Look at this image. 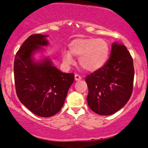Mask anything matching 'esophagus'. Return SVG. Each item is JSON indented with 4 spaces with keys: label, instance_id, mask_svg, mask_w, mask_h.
I'll use <instances>...</instances> for the list:
<instances>
[{
    "label": "esophagus",
    "instance_id": "obj_1",
    "mask_svg": "<svg viewBox=\"0 0 148 148\" xmlns=\"http://www.w3.org/2000/svg\"><path fill=\"white\" fill-rule=\"evenodd\" d=\"M74 78H75L76 81H80L82 79V77L79 74H75L74 75Z\"/></svg>",
    "mask_w": 148,
    "mask_h": 148
}]
</instances>
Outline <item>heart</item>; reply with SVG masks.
<instances>
[{
  "label": "heart",
  "instance_id": "obj_1",
  "mask_svg": "<svg viewBox=\"0 0 148 148\" xmlns=\"http://www.w3.org/2000/svg\"><path fill=\"white\" fill-rule=\"evenodd\" d=\"M69 51L63 50L62 56L67 65L74 63L73 56L78 58L79 64L87 71H96L102 68L110 56V46L103 38H79L69 44Z\"/></svg>",
  "mask_w": 148,
  "mask_h": 148
}]
</instances>
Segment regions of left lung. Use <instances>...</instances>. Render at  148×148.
I'll return each mask as SVG.
<instances>
[{
    "label": "left lung",
    "instance_id": "8db88e82",
    "mask_svg": "<svg viewBox=\"0 0 148 148\" xmlns=\"http://www.w3.org/2000/svg\"><path fill=\"white\" fill-rule=\"evenodd\" d=\"M133 60L123 44H112L106 64L86 77L89 108L100 115H110L122 109L130 98L133 89Z\"/></svg>",
    "mask_w": 148,
    "mask_h": 148
}]
</instances>
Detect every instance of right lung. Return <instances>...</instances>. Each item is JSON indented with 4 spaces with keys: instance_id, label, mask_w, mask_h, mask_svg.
Returning a JSON list of instances; mask_svg holds the SVG:
<instances>
[{
    "instance_id": "right-lung-1",
    "label": "right lung",
    "mask_w": 148,
    "mask_h": 148,
    "mask_svg": "<svg viewBox=\"0 0 148 148\" xmlns=\"http://www.w3.org/2000/svg\"><path fill=\"white\" fill-rule=\"evenodd\" d=\"M48 35L33 34L23 42L14 59V79L21 102L34 114L42 117L54 115L64 104L68 90L74 81L53 66L49 57L40 61L34 54L49 44Z\"/></svg>"
}]
</instances>
